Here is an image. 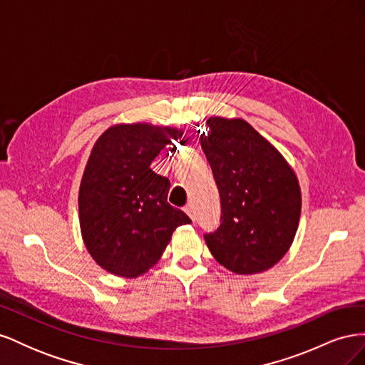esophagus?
Wrapping results in <instances>:
<instances>
[{
  "mask_svg": "<svg viewBox=\"0 0 365 365\" xmlns=\"http://www.w3.org/2000/svg\"><path fill=\"white\" fill-rule=\"evenodd\" d=\"M184 212L189 215L192 219H195V204H192V202H189L187 204L185 207H184Z\"/></svg>",
  "mask_w": 365,
  "mask_h": 365,
  "instance_id": "obj_1",
  "label": "esophagus"
}]
</instances>
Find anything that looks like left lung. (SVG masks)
Segmentation results:
<instances>
[{
  "mask_svg": "<svg viewBox=\"0 0 365 365\" xmlns=\"http://www.w3.org/2000/svg\"><path fill=\"white\" fill-rule=\"evenodd\" d=\"M201 146L220 196V225L204 235L228 271L272 268L292 245L302 213L297 175L282 153L242 118L210 117Z\"/></svg>",
  "mask_w": 365,
  "mask_h": 365,
  "instance_id": "1",
  "label": "left lung"
}]
</instances>
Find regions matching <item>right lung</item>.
I'll return each instance as SVG.
<instances>
[{"label":"right lung","mask_w":365,"mask_h":365,"mask_svg":"<svg viewBox=\"0 0 365 365\" xmlns=\"http://www.w3.org/2000/svg\"><path fill=\"white\" fill-rule=\"evenodd\" d=\"M182 130L115 125L98 137L79 189L85 247L98 267L134 279L155 264L176 227L192 220L168 202L170 181L150 163Z\"/></svg>","instance_id":"obj_1"}]
</instances>
